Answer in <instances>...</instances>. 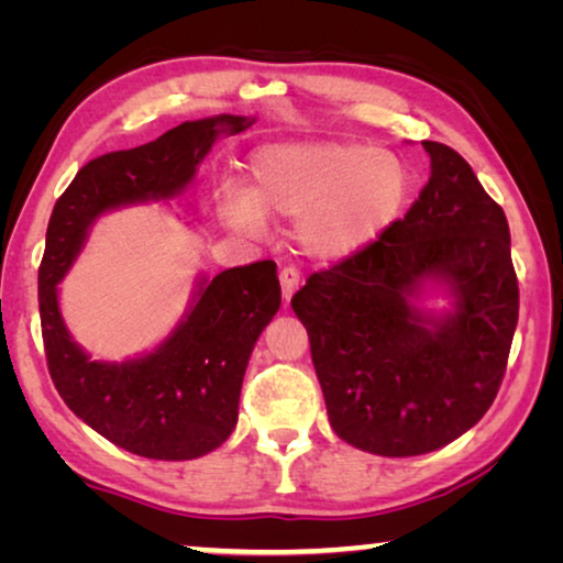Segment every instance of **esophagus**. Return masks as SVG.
Segmentation results:
<instances>
[{"mask_svg": "<svg viewBox=\"0 0 563 563\" xmlns=\"http://www.w3.org/2000/svg\"><path fill=\"white\" fill-rule=\"evenodd\" d=\"M279 282H282V295L289 302L291 295H295L297 287H299V268L297 266H284L279 272Z\"/></svg>", "mask_w": 563, "mask_h": 563, "instance_id": "34e87169", "label": "esophagus"}]
</instances>
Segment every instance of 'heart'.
<instances>
[{
	"label": "heart",
	"instance_id": "obj_1",
	"mask_svg": "<svg viewBox=\"0 0 563 563\" xmlns=\"http://www.w3.org/2000/svg\"><path fill=\"white\" fill-rule=\"evenodd\" d=\"M249 191L222 187L220 218L261 235L266 214L299 220L297 238L318 258H345L397 220L407 172L395 153L361 143H276L249 164Z\"/></svg>",
	"mask_w": 563,
	"mask_h": 563
}]
</instances>
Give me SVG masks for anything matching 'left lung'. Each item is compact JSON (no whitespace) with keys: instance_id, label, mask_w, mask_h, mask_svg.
I'll return each instance as SVG.
<instances>
[{"instance_id":"8db88e82","label":"left lung","mask_w":563,"mask_h":563,"mask_svg":"<svg viewBox=\"0 0 563 563\" xmlns=\"http://www.w3.org/2000/svg\"><path fill=\"white\" fill-rule=\"evenodd\" d=\"M422 148L430 179L405 218L291 297L330 426L376 456H420L476 426L518 325L503 207L456 151L435 141ZM428 278L449 283L457 299L441 321L409 305Z\"/></svg>"}]
</instances>
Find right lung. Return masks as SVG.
Here are the masks:
<instances>
[{
	"mask_svg": "<svg viewBox=\"0 0 563 563\" xmlns=\"http://www.w3.org/2000/svg\"><path fill=\"white\" fill-rule=\"evenodd\" d=\"M238 114L181 122L156 141L104 153L79 168L53 207L37 268L45 361L58 395L99 435L145 459H199L228 441L238 422L243 374L253 343L282 305L274 261L228 268L202 279L181 325L148 356L128 364L91 361L66 333L56 284L87 228L120 205L176 197L214 137L241 133Z\"/></svg>",
	"mask_w": 563,
	"mask_h": 563,
	"instance_id": "add662e5",
	"label": "right lung"
}]
</instances>
